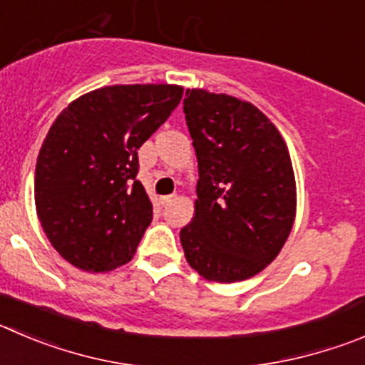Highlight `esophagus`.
<instances>
[{
    "label": "esophagus",
    "mask_w": 365,
    "mask_h": 365,
    "mask_svg": "<svg viewBox=\"0 0 365 365\" xmlns=\"http://www.w3.org/2000/svg\"><path fill=\"white\" fill-rule=\"evenodd\" d=\"M173 198H175L173 194H169V196H160V203H162V205H167L169 202H173Z\"/></svg>",
    "instance_id": "obj_1"
}]
</instances>
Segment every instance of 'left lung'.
<instances>
[{"instance_id":"1","label":"left lung","mask_w":365,"mask_h":365,"mask_svg":"<svg viewBox=\"0 0 365 365\" xmlns=\"http://www.w3.org/2000/svg\"><path fill=\"white\" fill-rule=\"evenodd\" d=\"M183 113L200 173L194 217L180 230L187 263L207 281L254 277L294 227L288 148L267 115L230 95L187 90Z\"/></svg>"}]
</instances>
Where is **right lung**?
<instances>
[{
	"mask_svg": "<svg viewBox=\"0 0 365 365\" xmlns=\"http://www.w3.org/2000/svg\"><path fill=\"white\" fill-rule=\"evenodd\" d=\"M176 84H117L75 98L50 128L36 163V210L61 257L110 272L135 255L153 220L136 180L138 149L180 104Z\"/></svg>",
	"mask_w": 365,
	"mask_h": 365,
	"instance_id": "1",
	"label": "right lung"
}]
</instances>
